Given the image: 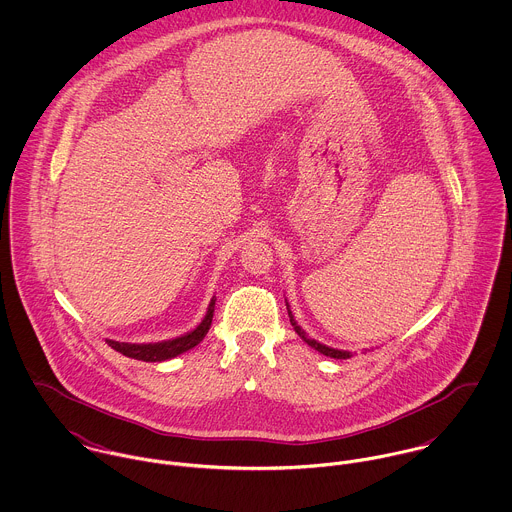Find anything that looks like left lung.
<instances>
[{"label":"left lung","mask_w":512,"mask_h":512,"mask_svg":"<svg viewBox=\"0 0 512 512\" xmlns=\"http://www.w3.org/2000/svg\"><path fill=\"white\" fill-rule=\"evenodd\" d=\"M288 315H290V321H292L293 329H295V333L311 347V349H315V351H319L321 355H325V357H331V359H351L353 355L349 353V351H339V349H333V347H327V345H323V343H319V341H315V339H311L299 325H297V321L293 319L292 311H290V305H288Z\"/></svg>","instance_id":"1"}]
</instances>
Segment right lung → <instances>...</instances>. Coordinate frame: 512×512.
I'll list each match as a JSON object with an SVG mask.
<instances>
[{
    "label": "right lung",
    "mask_w": 512,
    "mask_h": 512,
    "mask_svg": "<svg viewBox=\"0 0 512 512\" xmlns=\"http://www.w3.org/2000/svg\"><path fill=\"white\" fill-rule=\"evenodd\" d=\"M215 297L211 299L209 303V309H207V315L203 317V321L189 333L181 335V337H175V339H169V341H159V343H120V341H110L108 339V345L130 357V359H136V361H146V363H161V361H167V359H173L193 347H197L205 335L209 333L211 329V323H213V313H215Z\"/></svg>",
    "instance_id": "obj_1"
}]
</instances>
